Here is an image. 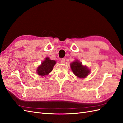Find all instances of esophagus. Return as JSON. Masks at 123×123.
<instances>
[{"instance_id":"obj_1","label":"esophagus","mask_w":123,"mask_h":123,"mask_svg":"<svg viewBox=\"0 0 123 123\" xmlns=\"http://www.w3.org/2000/svg\"><path fill=\"white\" fill-rule=\"evenodd\" d=\"M65 61H65V60L63 59H62L61 60V63H62V64H64L65 63Z\"/></svg>"}]
</instances>
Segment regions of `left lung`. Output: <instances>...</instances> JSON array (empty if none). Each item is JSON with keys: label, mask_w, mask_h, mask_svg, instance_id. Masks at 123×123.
Wrapping results in <instances>:
<instances>
[{"label": "left lung", "mask_w": 123, "mask_h": 123, "mask_svg": "<svg viewBox=\"0 0 123 123\" xmlns=\"http://www.w3.org/2000/svg\"><path fill=\"white\" fill-rule=\"evenodd\" d=\"M70 67L72 72L78 78H85L90 74V70L86 66H83L78 60L73 62L70 64Z\"/></svg>", "instance_id": "left-lung-1"}]
</instances>
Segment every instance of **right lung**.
<instances>
[{
    "instance_id": "add662e5",
    "label": "right lung",
    "mask_w": 123,
    "mask_h": 123,
    "mask_svg": "<svg viewBox=\"0 0 123 123\" xmlns=\"http://www.w3.org/2000/svg\"><path fill=\"white\" fill-rule=\"evenodd\" d=\"M55 64V61L50 60L49 57H46L41 65L38 66L36 72L38 75L41 76H46L52 71L54 66Z\"/></svg>"
}]
</instances>
